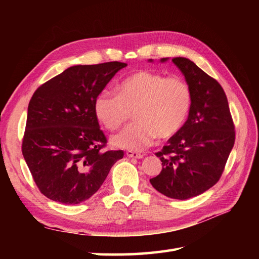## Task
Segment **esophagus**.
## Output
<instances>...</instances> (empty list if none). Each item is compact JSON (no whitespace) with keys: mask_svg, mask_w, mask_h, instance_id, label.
<instances>
[{"mask_svg":"<svg viewBox=\"0 0 259 259\" xmlns=\"http://www.w3.org/2000/svg\"><path fill=\"white\" fill-rule=\"evenodd\" d=\"M125 155H126V157H129V158H135V159H141L142 156L141 153H138V152H135V151H126L125 152Z\"/></svg>","mask_w":259,"mask_h":259,"instance_id":"obj_1","label":"esophagus"}]
</instances>
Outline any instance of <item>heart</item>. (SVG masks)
<instances>
[{
  "label": "heart",
  "mask_w": 259,
  "mask_h": 259,
  "mask_svg": "<svg viewBox=\"0 0 259 259\" xmlns=\"http://www.w3.org/2000/svg\"><path fill=\"white\" fill-rule=\"evenodd\" d=\"M192 106V91L185 79L140 70L117 85V95L101 91L95 99V114L104 128L117 130L133 112L136 122L114 135L111 144L142 150L155 138L169 139L183 128Z\"/></svg>",
  "instance_id": "b5f03b06"
}]
</instances>
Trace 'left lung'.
I'll list each match as a JSON object with an SVG mask.
<instances>
[{
	"label": "left lung",
	"mask_w": 259,
	"mask_h": 259,
	"mask_svg": "<svg viewBox=\"0 0 259 259\" xmlns=\"http://www.w3.org/2000/svg\"><path fill=\"white\" fill-rule=\"evenodd\" d=\"M172 62L191 88L192 106L183 128L156 153L162 170L150 183L162 195L185 200L222 177L235 144V125L222 85L189 59L174 58Z\"/></svg>",
	"instance_id": "left-lung-1"
}]
</instances>
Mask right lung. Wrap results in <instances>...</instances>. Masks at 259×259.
I'll return each mask as SVG.
<instances>
[{"label": "right lung", "instance_id": "obj_1", "mask_svg": "<svg viewBox=\"0 0 259 259\" xmlns=\"http://www.w3.org/2000/svg\"><path fill=\"white\" fill-rule=\"evenodd\" d=\"M123 62L74 65L47 81L27 107L22 153L38 190L49 199L76 205L95 195L122 150H102L107 138L95 99Z\"/></svg>", "mask_w": 259, "mask_h": 259}]
</instances>
